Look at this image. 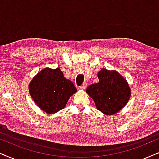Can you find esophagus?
I'll use <instances>...</instances> for the list:
<instances>
[{
  "label": "esophagus",
  "instance_id": "obj_1",
  "mask_svg": "<svg viewBox=\"0 0 159 159\" xmlns=\"http://www.w3.org/2000/svg\"><path fill=\"white\" fill-rule=\"evenodd\" d=\"M86 86H87V84L84 83L81 86H80V89H85L86 88Z\"/></svg>",
  "mask_w": 159,
  "mask_h": 159
}]
</instances>
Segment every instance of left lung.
<instances>
[{"label":"left lung","instance_id":"left-lung-1","mask_svg":"<svg viewBox=\"0 0 159 159\" xmlns=\"http://www.w3.org/2000/svg\"><path fill=\"white\" fill-rule=\"evenodd\" d=\"M99 82L88 86L86 92L94 99L97 109L106 115H113L125 106L130 97L127 82L118 72L102 69Z\"/></svg>","mask_w":159,"mask_h":159}]
</instances>
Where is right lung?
<instances>
[{"label":"right lung","instance_id":"add662e5","mask_svg":"<svg viewBox=\"0 0 159 159\" xmlns=\"http://www.w3.org/2000/svg\"><path fill=\"white\" fill-rule=\"evenodd\" d=\"M31 97L40 108L47 113H55L64 108L67 100L77 89L66 79L60 68H45L30 82Z\"/></svg>","mask_w":159,"mask_h":159}]
</instances>
